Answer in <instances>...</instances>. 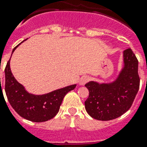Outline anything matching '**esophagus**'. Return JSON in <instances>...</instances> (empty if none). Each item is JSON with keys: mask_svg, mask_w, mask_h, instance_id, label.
Returning <instances> with one entry per match:
<instances>
[{"mask_svg": "<svg viewBox=\"0 0 147 147\" xmlns=\"http://www.w3.org/2000/svg\"><path fill=\"white\" fill-rule=\"evenodd\" d=\"M89 79H90L89 76H82V77L79 79L78 83H79V84H81V85H84V84H85L86 83L89 81Z\"/></svg>", "mask_w": 147, "mask_h": 147, "instance_id": "34e87169", "label": "esophagus"}]
</instances>
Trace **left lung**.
Wrapping results in <instances>:
<instances>
[{
	"label": "left lung",
	"instance_id": "1",
	"mask_svg": "<svg viewBox=\"0 0 147 147\" xmlns=\"http://www.w3.org/2000/svg\"><path fill=\"white\" fill-rule=\"evenodd\" d=\"M89 96L84 102L90 116L100 121L121 116L131 107L140 87L138 60L131 48L124 51L123 66L113 82L90 81L85 84Z\"/></svg>",
	"mask_w": 147,
	"mask_h": 147
}]
</instances>
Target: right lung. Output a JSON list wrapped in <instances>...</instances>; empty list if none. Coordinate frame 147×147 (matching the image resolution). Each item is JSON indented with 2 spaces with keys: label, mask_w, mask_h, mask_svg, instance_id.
<instances>
[{
  "label": "right lung",
  "mask_w": 147,
  "mask_h": 147,
  "mask_svg": "<svg viewBox=\"0 0 147 147\" xmlns=\"http://www.w3.org/2000/svg\"><path fill=\"white\" fill-rule=\"evenodd\" d=\"M20 45L14 47L12 53ZM9 61L10 59L7 63L4 70L5 92L13 109L21 117L34 122H43L53 119L59 112L65 94L74 90L76 84H71L41 95L31 94L13 76Z\"/></svg>",
  "instance_id": "add662e5"
}]
</instances>
